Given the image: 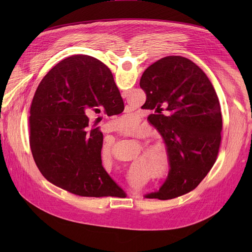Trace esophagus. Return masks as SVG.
<instances>
[{"label": "esophagus", "instance_id": "esophagus-1", "mask_svg": "<svg viewBox=\"0 0 252 252\" xmlns=\"http://www.w3.org/2000/svg\"><path fill=\"white\" fill-rule=\"evenodd\" d=\"M123 97H126V96H124V95H123Z\"/></svg>", "mask_w": 252, "mask_h": 252}]
</instances>
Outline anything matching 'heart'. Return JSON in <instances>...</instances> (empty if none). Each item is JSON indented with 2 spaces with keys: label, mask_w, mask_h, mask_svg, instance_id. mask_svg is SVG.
<instances>
[{
  "label": "heart",
  "mask_w": 252,
  "mask_h": 252,
  "mask_svg": "<svg viewBox=\"0 0 252 252\" xmlns=\"http://www.w3.org/2000/svg\"><path fill=\"white\" fill-rule=\"evenodd\" d=\"M131 117L126 116L123 118L124 124H130ZM102 155L110 157L111 144L105 143L101 148ZM143 166L155 175H161L163 178L168 177L171 169V162L166 145L163 143H152L146 148V154L143 158Z\"/></svg>",
  "instance_id": "b5f03b06"
}]
</instances>
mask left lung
I'll return each mask as SVG.
<instances>
[{
  "label": "left lung",
  "mask_w": 252,
  "mask_h": 252,
  "mask_svg": "<svg viewBox=\"0 0 252 252\" xmlns=\"http://www.w3.org/2000/svg\"><path fill=\"white\" fill-rule=\"evenodd\" d=\"M143 106L155 110L149 122L168 149L171 169L147 199L169 200L191 191L215 164L220 144L222 114L215 88L199 66L184 57L157 61L142 74Z\"/></svg>",
  "instance_id": "8db88e82"
}]
</instances>
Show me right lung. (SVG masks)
Instances as JSON below:
<instances>
[{
    "label": "right lung",
    "mask_w": 252,
    "mask_h": 252,
    "mask_svg": "<svg viewBox=\"0 0 252 252\" xmlns=\"http://www.w3.org/2000/svg\"><path fill=\"white\" fill-rule=\"evenodd\" d=\"M124 110L109 68L78 55L61 61L34 94L29 143L37 168L50 183L81 196H122L125 192L102 165L103 134L88 117Z\"/></svg>",
    "instance_id": "right-lung-1"
}]
</instances>
